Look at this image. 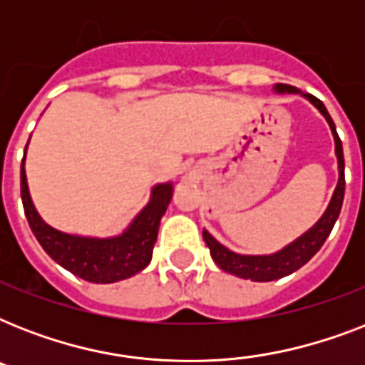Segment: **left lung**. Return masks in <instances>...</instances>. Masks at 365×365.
<instances>
[{
    "instance_id": "obj_1",
    "label": "left lung",
    "mask_w": 365,
    "mask_h": 365,
    "mask_svg": "<svg viewBox=\"0 0 365 365\" xmlns=\"http://www.w3.org/2000/svg\"><path fill=\"white\" fill-rule=\"evenodd\" d=\"M277 93H299L297 88L292 85H277L274 87ZM309 102L314 104L320 113L326 117V121L329 123L331 134L335 140V155H337V163H339V182L334 191V197L329 200L328 208L324 212V216L318 220L314 227H311L305 235H301L299 239L288 244L286 248L271 255H240L225 248L223 244L217 242L208 231H202V239H205L206 246L210 248L212 259L216 261L217 267L225 272H231L235 277H240L244 280H254V282H271V280H278L292 274L297 271L299 267H303L307 261L311 259L312 255L317 254L318 250L322 248V244L331 233L337 217H339L341 206H343V197H345V159H343V145L335 130L334 119L329 117L326 106L312 94H303Z\"/></svg>"
}]
</instances>
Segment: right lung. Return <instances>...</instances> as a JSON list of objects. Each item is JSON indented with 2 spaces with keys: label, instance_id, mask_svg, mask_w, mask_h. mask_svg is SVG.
Returning a JSON list of instances; mask_svg holds the SVG:
<instances>
[{
  "label": "right lung",
  "instance_id": "right-lung-1",
  "mask_svg": "<svg viewBox=\"0 0 365 365\" xmlns=\"http://www.w3.org/2000/svg\"><path fill=\"white\" fill-rule=\"evenodd\" d=\"M20 197L31 233L36 235L37 242L58 265L87 282L111 284L134 277L149 265L157 242L160 217L172 199V183L155 185L148 206L134 217L125 233L111 239H91L62 233L43 222L30 199L24 159L20 166Z\"/></svg>",
  "mask_w": 365,
  "mask_h": 365
}]
</instances>
